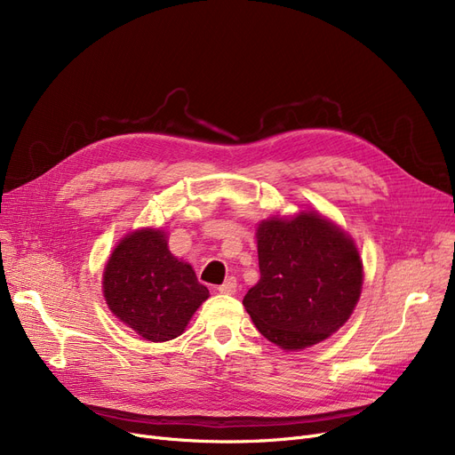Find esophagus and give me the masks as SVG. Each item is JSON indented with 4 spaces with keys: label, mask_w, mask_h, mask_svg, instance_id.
<instances>
[{
    "label": "esophagus",
    "mask_w": 455,
    "mask_h": 455,
    "mask_svg": "<svg viewBox=\"0 0 455 455\" xmlns=\"http://www.w3.org/2000/svg\"><path fill=\"white\" fill-rule=\"evenodd\" d=\"M235 288H237L235 278H234V276H230V278H227V280H225V283H221V285H220V293L234 295V293H235Z\"/></svg>",
    "instance_id": "obj_1"
}]
</instances>
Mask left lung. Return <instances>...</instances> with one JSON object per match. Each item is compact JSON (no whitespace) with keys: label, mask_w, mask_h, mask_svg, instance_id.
<instances>
[{"label":"left lung","mask_w":455,"mask_h":455,"mask_svg":"<svg viewBox=\"0 0 455 455\" xmlns=\"http://www.w3.org/2000/svg\"><path fill=\"white\" fill-rule=\"evenodd\" d=\"M259 280L243 306L264 338L283 350L338 331L362 295L363 266L352 237L315 212L271 218L256 232Z\"/></svg>","instance_id":"1"}]
</instances>
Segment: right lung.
I'll return each instance as SVG.
<instances>
[{"instance_id": "1", "label": "right lung", "mask_w": 455, "mask_h": 455, "mask_svg": "<svg viewBox=\"0 0 455 455\" xmlns=\"http://www.w3.org/2000/svg\"><path fill=\"white\" fill-rule=\"evenodd\" d=\"M103 293L110 312L153 343L180 336L210 295L155 228L131 232L117 243L107 261Z\"/></svg>"}]
</instances>
